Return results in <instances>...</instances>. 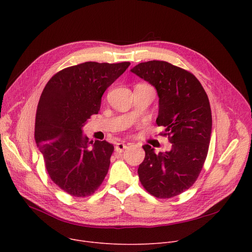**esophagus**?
Listing matches in <instances>:
<instances>
[{
  "label": "esophagus",
  "instance_id": "obj_1",
  "mask_svg": "<svg viewBox=\"0 0 252 252\" xmlns=\"http://www.w3.org/2000/svg\"><path fill=\"white\" fill-rule=\"evenodd\" d=\"M114 148H115V151L117 152H123L126 148V145L125 143H116Z\"/></svg>",
  "mask_w": 252,
  "mask_h": 252
}]
</instances>
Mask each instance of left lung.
<instances>
[{
    "label": "left lung",
    "instance_id": "left-lung-1",
    "mask_svg": "<svg viewBox=\"0 0 252 252\" xmlns=\"http://www.w3.org/2000/svg\"><path fill=\"white\" fill-rule=\"evenodd\" d=\"M130 71L156 89V123L173 144L169 151L157 154L143 145L140 181L157 198L177 196L195 183L205 161L213 126L208 97L192 73L165 61L143 62Z\"/></svg>",
    "mask_w": 252,
    "mask_h": 252
}]
</instances>
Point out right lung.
<instances>
[{"mask_svg": "<svg viewBox=\"0 0 252 252\" xmlns=\"http://www.w3.org/2000/svg\"><path fill=\"white\" fill-rule=\"evenodd\" d=\"M129 62H85L53 76L39 98L34 138L50 178L74 197L94 193L110 164L113 145L91 141L83 127L100 110L101 99Z\"/></svg>", "mask_w": 252, "mask_h": 252, "instance_id": "right-lung-1", "label": "right lung"}]
</instances>
